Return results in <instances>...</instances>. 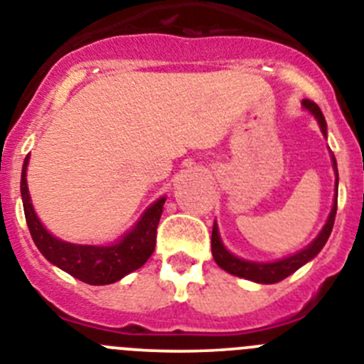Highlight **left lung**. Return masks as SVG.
<instances>
[{"label": "left lung", "mask_w": 364, "mask_h": 364, "mask_svg": "<svg viewBox=\"0 0 364 364\" xmlns=\"http://www.w3.org/2000/svg\"><path fill=\"white\" fill-rule=\"evenodd\" d=\"M302 105H304V109H308L315 118H317V122H319L321 125V131H323V134L326 136V120H324L319 105L315 104V102H311V100H302ZM332 160H333V169H336V178L339 180V176H337L336 156H333V154H332ZM337 180H336V193H337ZM336 213H337V198L336 202H333L332 213H330V217H328L326 224H324L319 237H317L310 246L304 247L302 252L295 253V255L288 257V259L277 260V262H250V260L237 259V257L231 255L226 247H224L220 237H218L217 224H215L213 233H211V252H213V259L222 269H226V272L231 273V275H237V277L247 279V281H253V282H260V284H275V282L282 281V279H286L294 272H297L302 264H306L308 260L314 259V257L323 250L328 237H330V233H332Z\"/></svg>", "instance_id": "1"}]
</instances>
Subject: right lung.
<instances>
[{
    "mask_svg": "<svg viewBox=\"0 0 364 364\" xmlns=\"http://www.w3.org/2000/svg\"><path fill=\"white\" fill-rule=\"evenodd\" d=\"M27 164L28 154L23 162V171H21V198H23L25 218H27L32 240L45 259L73 277L95 286L120 281L127 273L146 264L156 246V228H159L166 198L154 202L138 220L136 226L125 235L120 242L112 246H82V244L63 242L41 226V222L38 220L36 213L32 210L27 178H25Z\"/></svg>",
    "mask_w": 364,
    "mask_h": 364,
    "instance_id": "add662e5",
    "label": "right lung"
}]
</instances>
